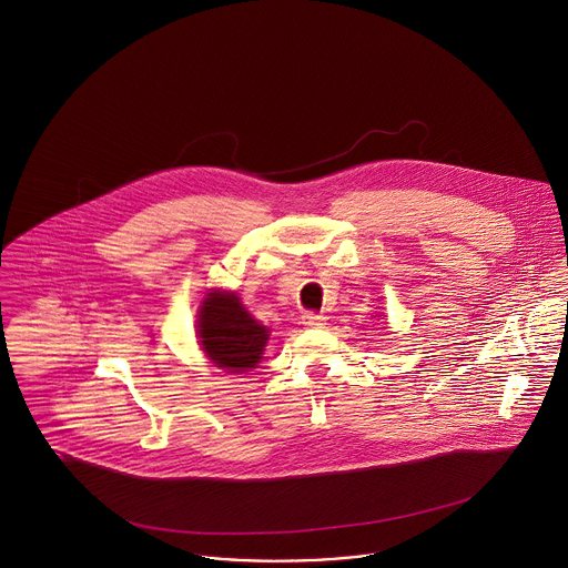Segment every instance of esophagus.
<instances>
[{
  "label": "esophagus",
  "instance_id": "obj_1",
  "mask_svg": "<svg viewBox=\"0 0 568 568\" xmlns=\"http://www.w3.org/2000/svg\"><path fill=\"white\" fill-rule=\"evenodd\" d=\"M302 326L304 328H324L326 326V317L317 315V313H304L302 315Z\"/></svg>",
  "mask_w": 568,
  "mask_h": 568
}]
</instances>
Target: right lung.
Instances as JSON below:
<instances>
[{
  "instance_id": "right-lung-1",
  "label": "right lung",
  "mask_w": 568,
  "mask_h": 568,
  "mask_svg": "<svg viewBox=\"0 0 568 568\" xmlns=\"http://www.w3.org/2000/svg\"><path fill=\"white\" fill-rule=\"evenodd\" d=\"M197 336L216 367L242 373L262 361L270 331L244 308L235 292L212 290L201 301Z\"/></svg>"
}]
</instances>
